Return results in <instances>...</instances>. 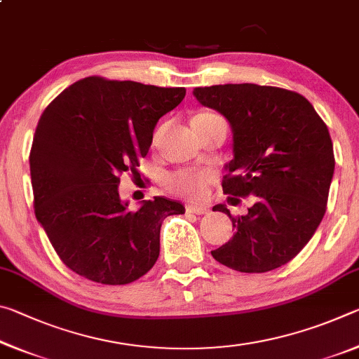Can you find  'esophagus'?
Returning a JSON list of instances; mask_svg holds the SVG:
<instances>
[{"label":"esophagus","instance_id":"obj_1","mask_svg":"<svg viewBox=\"0 0 359 359\" xmlns=\"http://www.w3.org/2000/svg\"><path fill=\"white\" fill-rule=\"evenodd\" d=\"M187 212L188 214H196V215H203L209 212V205H194V204H188L187 205Z\"/></svg>","mask_w":359,"mask_h":359}]
</instances>
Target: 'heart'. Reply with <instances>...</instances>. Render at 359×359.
Wrapping results in <instances>:
<instances>
[{
	"mask_svg": "<svg viewBox=\"0 0 359 359\" xmlns=\"http://www.w3.org/2000/svg\"><path fill=\"white\" fill-rule=\"evenodd\" d=\"M212 114H201L194 118L210 117ZM163 133V126L155 130L154 136H151V144L156 145L160 141ZM212 172L205 171V169H179V171L171 172L166 179V187L172 193L179 194V196H185L190 199H201L208 193V187L212 182Z\"/></svg>",
	"mask_w": 359,
	"mask_h": 359,
	"instance_id": "b5f03b06",
	"label": "heart"
}]
</instances>
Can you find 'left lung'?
Masks as SVG:
<instances>
[{"mask_svg":"<svg viewBox=\"0 0 359 359\" xmlns=\"http://www.w3.org/2000/svg\"><path fill=\"white\" fill-rule=\"evenodd\" d=\"M193 95L224 115L233 130L234 158L226 165L223 193L233 205L253 198L241 217L215 205L236 233L212 257L247 274L287 264L326 212L336 163L326 123L302 95L278 87L226 83L198 87Z\"/></svg>","mask_w":359,"mask_h":359,"instance_id":"1","label":"left lung"}]
</instances>
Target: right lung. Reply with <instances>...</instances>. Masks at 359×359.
Returning a JSON list of instances; mask_svg holds the SVG:
<instances>
[{"mask_svg":"<svg viewBox=\"0 0 359 359\" xmlns=\"http://www.w3.org/2000/svg\"><path fill=\"white\" fill-rule=\"evenodd\" d=\"M185 93L92 76L65 88L42 112L29 151L34 214L76 274L126 285L156 263L163 220L185 208L155 196L128 210L118 196L120 175L137 172L156 121Z\"/></svg>","mask_w":359,"mask_h":359,"instance_id":"1","label":"right lung"}]
</instances>
